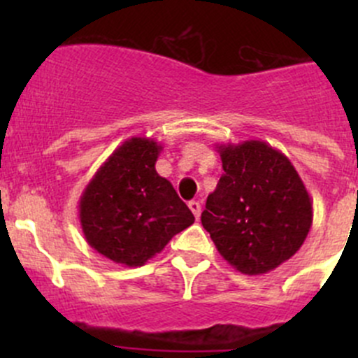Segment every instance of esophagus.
Listing matches in <instances>:
<instances>
[{
  "instance_id": "34e87169",
  "label": "esophagus",
  "mask_w": 358,
  "mask_h": 358,
  "mask_svg": "<svg viewBox=\"0 0 358 358\" xmlns=\"http://www.w3.org/2000/svg\"><path fill=\"white\" fill-rule=\"evenodd\" d=\"M189 208H190V211L194 213V216H196V220H199L201 211H202L201 202H199V201H192V202H189Z\"/></svg>"
}]
</instances>
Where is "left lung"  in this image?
I'll return each mask as SVG.
<instances>
[{"label": "left lung", "instance_id": "left-lung-1", "mask_svg": "<svg viewBox=\"0 0 358 358\" xmlns=\"http://www.w3.org/2000/svg\"><path fill=\"white\" fill-rule=\"evenodd\" d=\"M223 175L201 215L223 259L246 275L282 265L305 243L312 199L291 161L262 140L216 145Z\"/></svg>", "mask_w": 358, "mask_h": 358}]
</instances>
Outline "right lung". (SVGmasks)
<instances>
[{
  "mask_svg": "<svg viewBox=\"0 0 358 358\" xmlns=\"http://www.w3.org/2000/svg\"><path fill=\"white\" fill-rule=\"evenodd\" d=\"M161 150L152 138L126 140L79 199L86 243L124 266H142L196 220L171 183L157 175Z\"/></svg>",
  "mask_w": 358,
  "mask_h": 358,
  "instance_id": "add662e5",
  "label": "right lung"
}]
</instances>
